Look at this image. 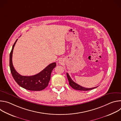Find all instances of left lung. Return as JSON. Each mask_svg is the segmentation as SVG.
Here are the masks:
<instances>
[{
  "instance_id": "left-lung-1",
  "label": "left lung",
  "mask_w": 121,
  "mask_h": 121,
  "mask_svg": "<svg viewBox=\"0 0 121 121\" xmlns=\"http://www.w3.org/2000/svg\"><path fill=\"white\" fill-rule=\"evenodd\" d=\"M66 76H67V79L68 80V81H69V85L71 86V87L76 90H78V91H89V90H93L96 88H97V87H94V88H84L83 87H82V86H80L77 83H75V82H74L72 79H71V78L70 77L69 75V74L66 73Z\"/></svg>"
}]
</instances>
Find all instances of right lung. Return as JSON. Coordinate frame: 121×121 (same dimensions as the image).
Here are the masks:
<instances>
[{
    "mask_svg": "<svg viewBox=\"0 0 121 121\" xmlns=\"http://www.w3.org/2000/svg\"><path fill=\"white\" fill-rule=\"evenodd\" d=\"M18 40L14 43L9 56V66L10 71L15 81L21 87L31 91H40L44 89L48 85L51 78V74L56 66L55 62L50 64L38 74L31 76H22L17 72L13 65L12 54L14 46Z\"/></svg>",
    "mask_w": 121,
    "mask_h": 121,
    "instance_id": "1",
    "label": "right lung"
}]
</instances>
